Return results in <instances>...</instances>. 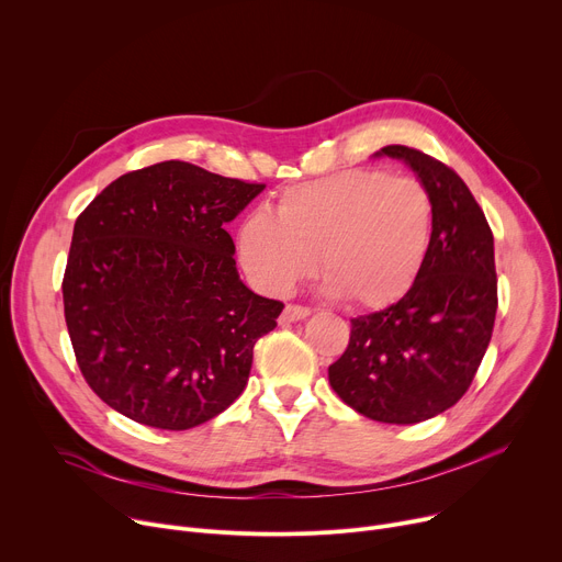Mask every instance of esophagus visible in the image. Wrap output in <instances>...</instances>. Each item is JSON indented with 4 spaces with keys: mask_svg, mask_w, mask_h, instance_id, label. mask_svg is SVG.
Here are the masks:
<instances>
[{
    "mask_svg": "<svg viewBox=\"0 0 562 562\" xmlns=\"http://www.w3.org/2000/svg\"><path fill=\"white\" fill-rule=\"evenodd\" d=\"M310 316V307L303 305H286L282 312V323H295V321H303Z\"/></svg>",
    "mask_w": 562,
    "mask_h": 562,
    "instance_id": "1",
    "label": "esophagus"
}]
</instances>
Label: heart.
Segmentation results:
<instances>
[{
	"mask_svg": "<svg viewBox=\"0 0 562 562\" xmlns=\"http://www.w3.org/2000/svg\"><path fill=\"white\" fill-rule=\"evenodd\" d=\"M434 237V199L411 176L346 169L293 184L237 233L244 269L257 286L286 293L321 273L352 307L382 310L414 289Z\"/></svg>",
	"mask_w": 562,
	"mask_h": 562,
	"instance_id": "obj_1",
	"label": "heart"
}]
</instances>
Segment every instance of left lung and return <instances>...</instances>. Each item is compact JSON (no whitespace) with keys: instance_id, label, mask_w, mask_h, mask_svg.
I'll use <instances>...</instances> for the list:
<instances>
[{"instance_id":"8db88e82","label":"left lung","mask_w":562,"mask_h":562,"mask_svg":"<svg viewBox=\"0 0 562 562\" xmlns=\"http://www.w3.org/2000/svg\"><path fill=\"white\" fill-rule=\"evenodd\" d=\"M434 199L429 255L402 301L352 318L346 352L327 375L357 414L416 425L454 406L488 350L497 314L493 231L461 176L418 148L391 144Z\"/></svg>"}]
</instances>
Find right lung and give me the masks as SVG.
<instances>
[{"label": "right lung", "instance_id": "right-lung-1", "mask_svg": "<svg viewBox=\"0 0 562 562\" xmlns=\"http://www.w3.org/2000/svg\"><path fill=\"white\" fill-rule=\"evenodd\" d=\"M261 190L167 160L110 182L74 223L65 323L88 386L122 416L182 431L246 389L284 305L239 280L223 226Z\"/></svg>", "mask_w": 562, "mask_h": 562}]
</instances>
